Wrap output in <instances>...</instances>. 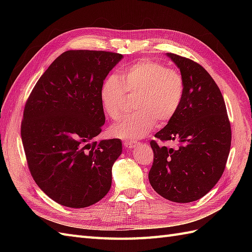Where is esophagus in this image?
<instances>
[{
	"mask_svg": "<svg viewBox=\"0 0 252 252\" xmlns=\"http://www.w3.org/2000/svg\"><path fill=\"white\" fill-rule=\"evenodd\" d=\"M139 145L138 142H134V141H124V146L127 148H134Z\"/></svg>",
	"mask_w": 252,
	"mask_h": 252,
	"instance_id": "obj_1",
	"label": "esophagus"
}]
</instances>
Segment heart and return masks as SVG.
Wrapping results in <instances>:
<instances>
[{"mask_svg": "<svg viewBox=\"0 0 252 252\" xmlns=\"http://www.w3.org/2000/svg\"><path fill=\"white\" fill-rule=\"evenodd\" d=\"M138 95V110L110 128L117 138L133 141L146 135L157 124L170 122L185 97V81L182 74L154 60L143 59L122 70L119 77L108 75L103 81L100 100L104 112L112 120L123 113L125 94Z\"/></svg>", "mask_w": 252, "mask_h": 252, "instance_id": "b5f03b06", "label": "heart"}]
</instances>
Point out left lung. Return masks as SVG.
I'll list each match as a JSON object with an SVG mask.
<instances>
[{
  "mask_svg": "<svg viewBox=\"0 0 252 252\" xmlns=\"http://www.w3.org/2000/svg\"><path fill=\"white\" fill-rule=\"evenodd\" d=\"M185 81V97L175 117L155 134L178 147L150 142L154 164L150 185L165 199L189 203L201 199L222 177L231 145V128L220 88L192 60L167 53Z\"/></svg>",
  "mask_w": 252,
  "mask_h": 252,
  "instance_id": "1",
  "label": "left lung"
}]
</instances>
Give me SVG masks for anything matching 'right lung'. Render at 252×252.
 Segmentation results:
<instances>
[{
  "label": "right lung",
  "instance_id": "obj_1",
  "mask_svg": "<svg viewBox=\"0 0 252 252\" xmlns=\"http://www.w3.org/2000/svg\"><path fill=\"white\" fill-rule=\"evenodd\" d=\"M122 59L108 51H65L43 73L26 102L21 136L30 173L50 199L66 207H88L111 187L122 142L91 140L105 123L103 81Z\"/></svg>",
  "mask_w": 252,
  "mask_h": 252
}]
</instances>
